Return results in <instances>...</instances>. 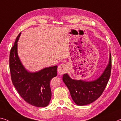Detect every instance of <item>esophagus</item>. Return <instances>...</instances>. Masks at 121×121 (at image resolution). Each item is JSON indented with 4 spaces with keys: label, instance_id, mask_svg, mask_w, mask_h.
<instances>
[{
    "label": "esophagus",
    "instance_id": "obj_1",
    "mask_svg": "<svg viewBox=\"0 0 121 121\" xmlns=\"http://www.w3.org/2000/svg\"><path fill=\"white\" fill-rule=\"evenodd\" d=\"M67 69V65L65 64H60L57 68V71H58V73L60 75L64 74L66 72Z\"/></svg>",
    "mask_w": 121,
    "mask_h": 121
}]
</instances>
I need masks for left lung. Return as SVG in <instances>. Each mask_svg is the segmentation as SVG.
<instances>
[{"instance_id": "1", "label": "left lung", "mask_w": 121, "mask_h": 121, "mask_svg": "<svg viewBox=\"0 0 121 121\" xmlns=\"http://www.w3.org/2000/svg\"><path fill=\"white\" fill-rule=\"evenodd\" d=\"M111 70V56L110 53L108 65L99 77L95 80H76L64 74L62 80L69 90L72 99L77 105L89 104L99 97L109 81Z\"/></svg>"}]
</instances>
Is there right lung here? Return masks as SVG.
<instances>
[{
  "mask_svg": "<svg viewBox=\"0 0 121 121\" xmlns=\"http://www.w3.org/2000/svg\"><path fill=\"white\" fill-rule=\"evenodd\" d=\"M21 34L16 38L10 51L9 64L12 83L26 102L37 107H47L52 97L50 82L57 75V66L46 67L36 72L27 70L18 54L17 42Z\"/></svg>",
  "mask_w": 121,
  "mask_h": 121,
  "instance_id": "obj_1",
  "label": "right lung"
}]
</instances>
